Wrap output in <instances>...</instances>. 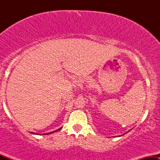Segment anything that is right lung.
I'll list each match as a JSON object with an SVG mask.
<instances>
[{
  "mask_svg": "<svg viewBox=\"0 0 160 160\" xmlns=\"http://www.w3.org/2000/svg\"><path fill=\"white\" fill-rule=\"evenodd\" d=\"M62 129V128H58V129H57V130H56V131H53V132H49V133H46L47 134V135H49V134H51V133H53V132H57V131H59V130H61ZM32 134H36V133H34V132H32ZM46 134H44V135H46Z\"/></svg>",
  "mask_w": 160,
  "mask_h": 160,
  "instance_id": "add662e5",
  "label": "right lung"
}]
</instances>
